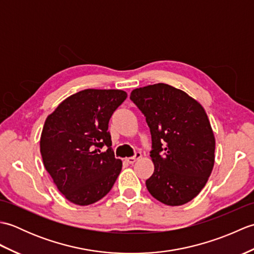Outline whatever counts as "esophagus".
I'll list each match as a JSON object with an SVG mask.
<instances>
[{
	"instance_id": "esophagus-1",
	"label": "esophagus",
	"mask_w": 254,
	"mask_h": 254,
	"mask_svg": "<svg viewBox=\"0 0 254 254\" xmlns=\"http://www.w3.org/2000/svg\"><path fill=\"white\" fill-rule=\"evenodd\" d=\"M141 157H142V154L141 153H136L135 156H133V157H130V158H126V160L127 161L128 164H134L136 160H138Z\"/></svg>"
}]
</instances>
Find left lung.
Segmentation results:
<instances>
[{"instance_id":"left-lung-1","label":"left lung","mask_w":254,"mask_h":254,"mask_svg":"<svg viewBox=\"0 0 254 254\" xmlns=\"http://www.w3.org/2000/svg\"><path fill=\"white\" fill-rule=\"evenodd\" d=\"M130 98L152 134L148 192L169 206L190 202L206 185L215 163V136L203 106L164 83L133 89Z\"/></svg>"}]
</instances>
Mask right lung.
Instances as JSON below:
<instances>
[{
  "instance_id": "obj_1",
  "label": "right lung",
  "mask_w": 254,
  "mask_h": 254,
  "mask_svg": "<svg viewBox=\"0 0 254 254\" xmlns=\"http://www.w3.org/2000/svg\"><path fill=\"white\" fill-rule=\"evenodd\" d=\"M120 89H85L64 99L47 117L40 136L45 168L67 201H99L115 185L122 161L115 158L108 123L127 99ZM107 146L106 152L100 148Z\"/></svg>"
}]
</instances>
